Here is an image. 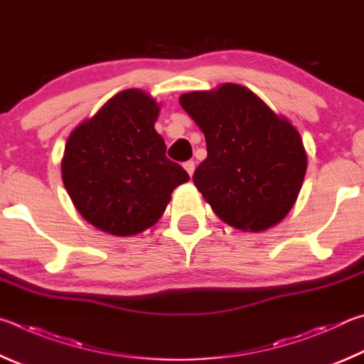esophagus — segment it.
<instances>
[{"label": "esophagus", "instance_id": "esophagus-1", "mask_svg": "<svg viewBox=\"0 0 364 364\" xmlns=\"http://www.w3.org/2000/svg\"><path fill=\"white\" fill-rule=\"evenodd\" d=\"M183 169L187 171V174H188V176H193L195 163H193V161H186V163H183Z\"/></svg>", "mask_w": 364, "mask_h": 364}]
</instances>
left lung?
<instances>
[{
  "label": "left lung",
  "instance_id": "8db88e82",
  "mask_svg": "<svg viewBox=\"0 0 364 364\" xmlns=\"http://www.w3.org/2000/svg\"><path fill=\"white\" fill-rule=\"evenodd\" d=\"M178 104L205 134L208 158L193 183L215 215L243 232L279 224L307 171V151L291 121L235 82L182 94Z\"/></svg>",
  "mask_w": 364,
  "mask_h": 364
}]
</instances>
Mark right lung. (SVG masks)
I'll return each mask as SVG.
<instances>
[{
    "mask_svg": "<svg viewBox=\"0 0 364 364\" xmlns=\"http://www.w3.org/2000/svg\"><path fill=\"white\" fill-rule=\"evenodd\" d=\"M161 107L142 89H126L70 132L62 181L76 211L100 232L129 237L161 219L174 188L188 181L166 158L155 129Z\"/></svg>",
    "mask_w": 364,
    "mask_h": 364,
    "instance_id": "add662e5",
    "label": "right lung"
}]
</instances>
